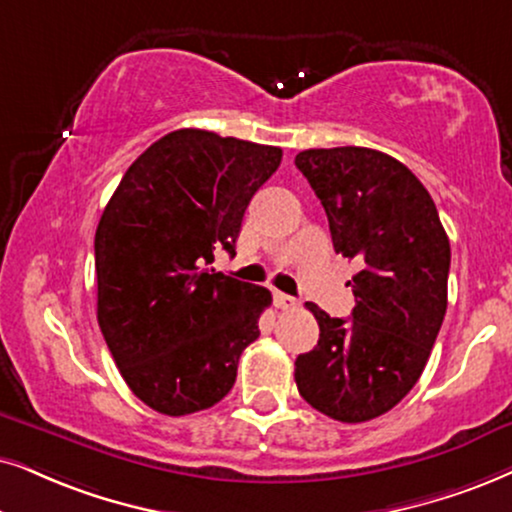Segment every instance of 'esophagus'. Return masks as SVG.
Returning <instances> with one entry per match:
<instances>
[{"label":"esophagus","mask_w":512,"mask_h":512,"mask_svg":"<svg viewBox=\"0 0 512 512\" xmlns=\"http://www.w3.org/2000/svg\"><path fill=\"white\" fill-rule=\"evenodd\" d=\"M274 302H276L278 309H293L297 304L295 297H290L286 293H274Z\"/></svg>","instance_id":"obj_1"}]
</instances>
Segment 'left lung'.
Wrapping results in <instances>:
<instances>
[{"instance_id": "8db88e82", "label": "left lung", "mask_w": 512, "mask_h": 512, "mask_svg": "<svg viewBox=\"0 0 512 512\" xmlns=\"http://www.w3.org/2000/svg\"><path fill=\"white\" fill-rule=\"evenodd\" d=\"M295 165L331 224L333 248L361 264L352 319L314 302L319 345L295 361L302 399L340 423L397 406L428 364L446 314L451 248L435 200L409 167L361 146L309 148Z\"/></svg>"}]
</instances>
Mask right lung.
<instances>
[{
	"label": "right lung",
	"instance_id": "obj_1",
	"mask_svg": "<svg viewBox=\"0 0 512 512\" xmlns=\"http://www.w3.org/2000/svg\"><path fill=\"white\" fill-rule=\"evenodd\" d=\"M276 146L208 129L165 134L129 165L96 226V319L137 397L165 416L215 406L260 335L267 288L205 264L236 238L250 198L281 165Z\"/></svg>",
	"mask_w": 512,
	"mask_h": 512
}]
</instances>
